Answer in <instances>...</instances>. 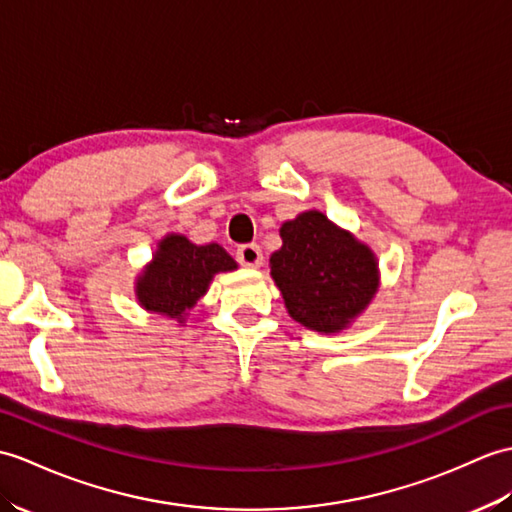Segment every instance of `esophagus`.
Wrapping results in <instances>:
<instances>
[{
  "instance_id": "1",
  "label": "esophagus",
  "mask_w": 512,
  "mask_h": 512,
  "mask_svg": "<svg viewBox=\"0 0 512 512\" xmlns=\"http://www.w3.org/2000/svg\"><path fill=\"white\" fill-rule=\"evenodd\" d=\"M237 261L248 268H259L261 261H264V255H261V248L257 244H242L237 248Z\"/></svg>"
}]
</instances>
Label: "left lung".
I'll return each instance as SVG.
<instances>
[{
    "mask_svg": "<svg viewBox=\"0 0 512 512\" xmlns=\"http://www.w3.org/2000/svg\"><path fill=\"white\" fill-rule=\"evenodd\" d=\"M281 240L283 246L270 257V275L301 325L334 334L375 296L373 253L320 211L285 222Z\"/></svg>",
    "mask_w": 512,
    "mask_h": 512,
    "instance_id": "left-lung-1",
    "label": "left lung"
}]
</instances>
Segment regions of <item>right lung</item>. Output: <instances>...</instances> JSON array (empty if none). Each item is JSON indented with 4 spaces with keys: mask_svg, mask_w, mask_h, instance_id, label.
Listing matches in <instances>:
<instances>
[{
    "mask_svg": "<svg viewBox=\"0 0 512 512\" xmlns=\"http://www.w3.org/2000/svg\"><path fill=\"white\" fill-rule=\"evenodd\" d=\"M235 268L233 257L218 244L196 246L183 235H168L137 281V299L146 310L183 323V314L207 292L213 275Z\"/></svg>",
    "mask_w": 512,
    "mask_h": 512,
    "instance_id": "add662e5",
    "label": "right lung"
}]
</instances>
